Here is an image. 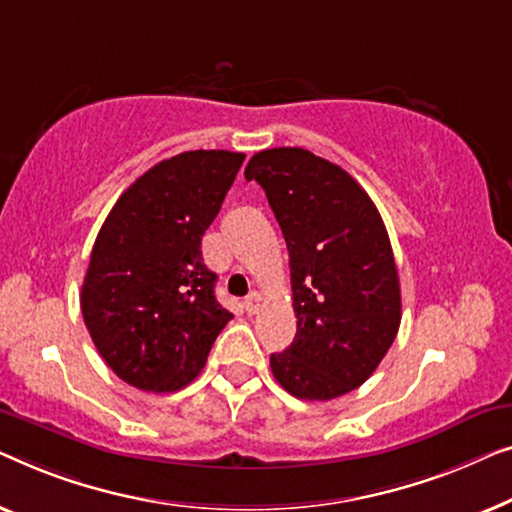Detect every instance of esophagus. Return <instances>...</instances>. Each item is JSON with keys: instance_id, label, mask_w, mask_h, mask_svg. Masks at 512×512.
<instances>
[{"instance_id": "esophagus-1", "label": "esophagus", "mask_w": 512, "mask_h": 512, "mask_svg": "<svg viewBox=\"0 0 512 512\" xmlns=\"http://www.w3.org/2000/svg\"><path fill=\"white\" fill-rule=\"evenodd\" d=\"M243 306H246V311H248L250 315H255L257 308L262 306V294H259V292H250L248 297H246V301H243Z\"/></svg>"}]
</instances>
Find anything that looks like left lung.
<instances>
[{"mask_svg": "<svg viewBox=\"0 0 512 512\" xmlns=\"http://www.w3.org/2000/svg\"><path fill=\"white\" fill-rule=\"evenodd\" d=\"M290 253L297 334L273 352V378L292 397L329 401L369 380L401 322V287L376 204L348 171L304 148L250 157Z\"/></svg>", "mask_w": 512, "mask_h": 512, "instance_id": "1", "label": "left lung"}]
</instances>
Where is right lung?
<instances>
[{
	"label": "right lung",
	"instance_id": "1",
	"mask_svg": "<svg viewBox=\"0 0 512 512\" xmlns=\"http://www.w3.org/2000/svg\"><path fill=\"white\" fill-rule=\"evenodd\" d=\"M243 153L187 150L120 194L99 229L81 290L85 327L125 383L176 392L204 369L234 318L215 299L218 276L201 236L218 215Z\"/></svg>",
	"mask_w": 512,
	"mask_h": 512
}]
</instances>
